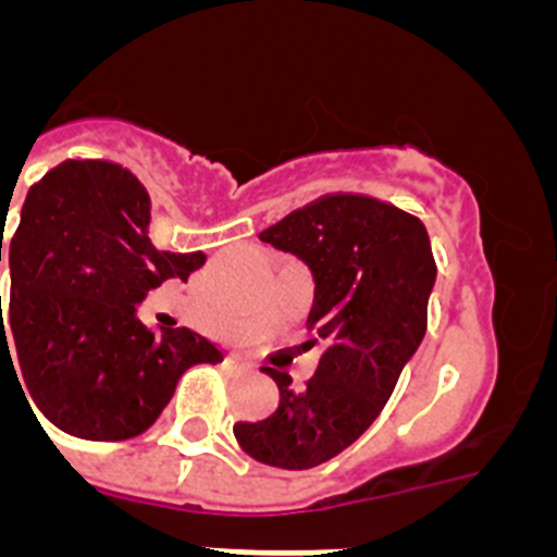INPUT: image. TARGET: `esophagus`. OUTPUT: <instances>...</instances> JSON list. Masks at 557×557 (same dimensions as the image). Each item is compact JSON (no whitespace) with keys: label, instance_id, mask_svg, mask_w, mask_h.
Listing matches in <instances>:
<instances>
[{"label":"esophagus","instance_id":"1","mask_svg":"<svg viewBox=\"0 0 557 557\" xmlns=\"http://www.w3.org/2000/svg\"><path fill=\"white\" fill-rule=\"evenodd\" d=\"M228 366H231V368H239V371H248V368H250V362H243V359L228 357Z\"/></svg>","mask_w":557,"mask_h":557}]
</instances>
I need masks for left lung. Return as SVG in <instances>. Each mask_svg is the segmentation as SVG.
Listing matches in <instances>:
<instances>
[{
    "mask_svg": "<svg viewBox=\"0 0 557 557\" xmlns=\"http://www.w3.org/2000/svg\"><path fill=\"white\" fill-rule=\"evenodd\" d=\"M298 256L314 278L307 326L326 343L304 387L278 368L282 401L256 424L234 426L253 460L304 471L332 460L376 421L426 334L435 256L424 223L362 195H329L259 234Z\"/></svg>",
    "mask_w": 557,
    "mask_h": 557,
    "instance_id": "obj_1",
    "label": "left lung"
}]
</instances>
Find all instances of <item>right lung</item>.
I'll return each instance as SVG.
<instances>
[{
	"mask_svg": "<svg viewBox=\"0 0 557 557\" xmlns=\"http://www.w3.org/2000/svg\"><path fill=\"white\" fill-rule=\"evenodd\" d=\"M147 228L150 195L133 172L63 161L27 191L10 239L0 362L18 366L22 393L49 424L83 441L141 435L186 368L223 359L191 329L152 334L136 318L150 289L166 278L186 282L206 262L203 250H159Z\"/></svg>",
	"mask_w": 557,
	"mask_h": 557,
	"instance_id": "1",
	"label": "right lung"
}]
</instances>
